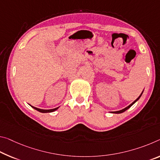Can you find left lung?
Masks as SVG:
<instances>
[{"instance_id":"obj_1","label":"left lung","mask_w":160,"mask_h":160,"mask_svg":"<svg viewBox=\"0 0 160 160\" xmlns=\"http://www.w3.org/2000/svg\"><path fill=\"white\" fill-rule=\"evenodd\" d=\"M142 92L141 93V95H139V97L138 98H137L136 99V100H135V101H134V102H132V104H130V105H129V106H128V107H127V108H124V109H122V110H119V111H115V112H112V113H115V114H120V113H122V112H125V111H126L127 110H128V109L129 108H130V107H131V106L132 105H134V104H135L136 102H137V101H138V100H139V98H140V97H141V95H142Z\"/></svg>"}]
</instances>
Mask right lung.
Listing matches in <instances>:
<instances>
[{
    "label": "right lung",
    "mask_w": 160,
    "mask_h": 160,
    "mask_svg": "<svg viewBox=\"0 0 160 160\" xmlns=\"http://www.w3.org/2000/svg\"><path fill=\"white\" fill-rule=\"evenodd\" d=\"M31 106V105H30ZM31 107L32 108H34L35 110H36L38 111V112H42V113H47V112H54V111H55L56 110H58V108H54V109H50V110H42V109H39V108H35V107H32V106H31Z\"/></svg>",
    "instance_id": "obj_1"
}]
</instances>
